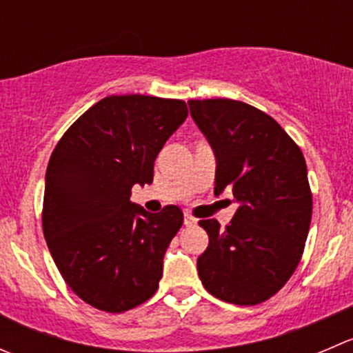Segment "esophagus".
<instances>
[{"instance_id":"obj_1","label":"esophagus","mask_w":353,"mask_h":353,"mask_svg":"<svg viewBox=\"0 0 353 353\" xmlns=\"http://www.w3.org/2000/svg\"><path fill=\"white\" fill-rule=\"evenodd\" d=\"M184 224H186V225H194V224H196V219H194L191 214H184Z\"/></svg>"}]
</instances>
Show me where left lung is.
Returning <instances> with one entry per match:
<instances>
[{"instance_id": "8db88e82", "label": "left lung", "mask_w": 353, "mask_h": 353, "mask_svg": "<svg viewBox=\"0 0 353 353\" xmlns=\"http://www.w3.org/2000/svg\"><path fill=\"white\" fill-rule=\"evenodd\" d=\"M193 121L217 159L214 193L231 190L239 203L231 224H198L208 246L198 276L215 299L256 305L279 292L302 259L312 193L302 150L259 108L228 98L190 100Z\"/></svg>"}]
</instances>
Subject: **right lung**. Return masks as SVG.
<instances>
[{
	"instance_id": "right-lung-1",
	"label": "right lung",
	"mask_w": 353,
	"mask_h": 353,
	"mask_svg": "<svg viewBox=\"0 0 353 353\" xmlns=\"http://www.w3.org/2000/svg\"><path fill=\"white\" fill-rule=\"evenodd\" d=\"M183 100L107 97L65 131L51 153L43 232L72 292L103 312H125L152 299L163 255L183 225V210L150 214L129 200L153 181V163L186 121Z\"/></svg>"
}]
</instances>
